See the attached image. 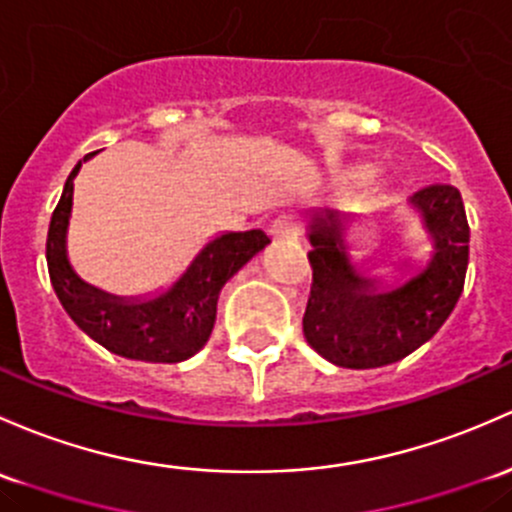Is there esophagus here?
<instances>
[{"label": "esophagus", "instance_id": "esophagus-1", "mask_svg": "<svg viewBox=\"0 0 512 512\" xmlns=\"http://www.w3.org/2000/svg\"><path fill=\"white\" fill-rule=\"evenodd\" d=\"M270 233L274 240H292L299 233V220L292 213H282L272 220Z\"/></svg>", "mask_w": 512, "mask_h": 512}]
</instances>
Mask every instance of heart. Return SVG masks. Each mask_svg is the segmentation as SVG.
<instances>
[{
  "instance_id": "obj_1",
  "label": "heart",
  "mask_w": 512,
  "mask_h": 512,
  "mask_svg": "<svg viewBox=\"0 0 512 512\" xmlns=\"http://www.w3.org/2000/svg\"><path fill=\"white\" fill-rule=\"evenodd\" d=\"M370 176H373V169L370 166H351V169H343L341 174H338V181L346 186H353V184H363V181H368Z\"/></svg>"
}]
</instances>
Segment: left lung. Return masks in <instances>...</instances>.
I'll use <instances>...</instances> for the list:
<instances>
[{"mask_svg": "<svg viewBox=\"0 0 512 512\" xmlns=\"http://www.w3.org/2000/svg\"><path fill=\"white\" fill-rule=\"evenodd\" d=\"M432 235L434 252L422 272L397 287L358 274L343 245L346 220L316 211L309 220L311 294L304 336L333 365L383 368L427 343L449 319L464 292L469 267V220L459 188L434 184L412 196Z\"/></svg>", "mask_w": 512, "mask_h": 512, "instance_id": "left-lung-1", "label": "left lung"}]
</instances>
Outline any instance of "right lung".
I'll return each instance as SVG.
<instances>
[{
    "mask_svg": "<svg viewBox=\"0 0 512 512\" xmlns=\"http://www.w3.org/2000/svg\"><path fill=\"white\" fill-rule=\"evenodd\" d=\"M95 154V152H93ZM93 154H85L88 161ZM75 164L51 215L46 262L56 297L66 314L110 353L147 363H181L206 346L215 324L220 289L270 242L262 230L225 233L208 242L186 272L152 299H122L85 284L68 262L66 235L73 208Z\"/></svg>",
    "mask_w": 512,
    "mask_h": 512,
    "instance_id": "1",
    "label": "right lung"
}]
</instances>
